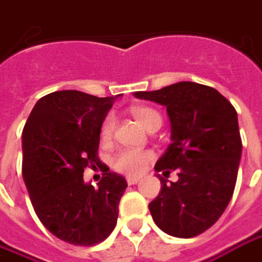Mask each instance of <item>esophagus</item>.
Instances as JSON below:
<instances>
[{
	"mask_svg": "<svg viewBox=\"0 0 262 262\" xmlns=\"http://www.w3.org/2000/svg\"><path fill=\"white\" fill-rule=\"evenodd\" d=\"M140 181V178L138 177H127V183L128 185H134Z\"/></svg>",
	"mask_w": 262,
	"mask_h": 262,
	"instance_id": "1",
	"label": "esophagus"
}]
</instances>
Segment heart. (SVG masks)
<instances>
[{
    "label": "heart",
    "instance_id": "heart-1",
    "mask_svg": "<svg viewBox=\"0 0 262 262\" xmlns=\"http://www.w3.org/2000/svg\"><path fill=\"white\" fill-rule=\"evenodd\" d=\"M131 114L135 120L141 124L145 129H149L154 125H161L162 118L161 114L157 110L149 107H133L131 108ZM114 127H115V118L114 115H107L102 124H101V135L102 138H110L113 135ZM152 152L149 151H140V149H131L124 148L120 149L117 154L114 155L113 165L114 168L118 169L124 174H129V176H135L140 174L142 169L145 168V165L152 160Z\"/></svg>",
    "mask_w": 262,
    "mask_h": 262
}]
</instances>
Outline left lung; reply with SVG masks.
Returning <instances> with one entry per match:
<instances>
[{
  "mask_svg": "<svg viewBox=\"0 0 262 262\" xmlns=\"http://www.w3.org/2000/svg\"><path fill=\"white\" fill-rule=\"evenodd\" d=\"M134 95L164 105L171 122V144L155 171L176 169L178 181L157 176L152 220L172 237H195L217 223L235 188L243 151L237 111L215 88L189 81Z\"/></svg>",
  "mask_w": 262,
  "mask_h": 262,
  "instance_id": "left-lung-1",
  "label": "left lung"
}]
</instances>
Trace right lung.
Instances as JSON below:
<instances>
[{
    "label": "right lung",
    "instance_id": "obj_1",
    "mask_svg": "<svg viewBox=\"0 0 262 262\" xmlns=\"http://www.w3.org/2000/svg\"><path fill=\"white\" fill-rule=\"evenodd\" d=\"M115 97L66 90L37 101L23 131V177L47 230L68 244H98L113 232L127 181L107 172L84 183V168L100 161L101 124Z\"/></svg>",
    "mask_w": 262,
    "mask_h": 262
}]
</instances>
